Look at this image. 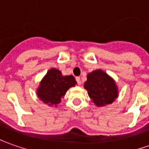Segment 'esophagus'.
Masks as SVG:
<instances>
[{
	"instance_id": "34e87169",
	"label": "esophagus",
	"mask_w": 149,
	"mask_h": 149,
	"mask_svg": "<svg viewBox=\"0 0 149 149\" xmlns=\"http://www.w3.org/2000/svg\"><path fill=\"white\" fill-rule=\"evenodd\" d=\"M76 81H77V83L79 85L81 84V80H80V78L79 77H76Z\"/></svg>"
}]
</instances>
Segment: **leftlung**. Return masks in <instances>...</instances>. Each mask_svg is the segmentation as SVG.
<instances>
[{
  "label": "left lung",
  "instance_id": "1",
  "mask_svg": "<svg viewBox=\"0 0 149 149\" xmlns=\"http://www.w3.org/2000/svg\"><path fill=\"white\" fill-rule=\"evenodd\" d=\"M89 98L96 107H105L113 104L118 97V88L115 80L101 69L87 74L84 84Z\"/></svg>",
  "mask_w": 149,
  "mask_h": 149
}]
</instances>
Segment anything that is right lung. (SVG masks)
Here are the masks:
<instances>
[{"mask_svg":"<svg viewBox=\"0 0 149 149\" xmlns=\"http://www.w3.org/2000/svg\"><path fill=\"white\" fill-rule=\"evenodd\" d=\"M76 84L73 75H63L60 70L51 68L40 80L36 95L44 104L49 107H58L67 90Z\"/></svg>","mask_w":149,"mask_h":149,"instance_id":"obj_1","label":"right lung"}]
</instances>
